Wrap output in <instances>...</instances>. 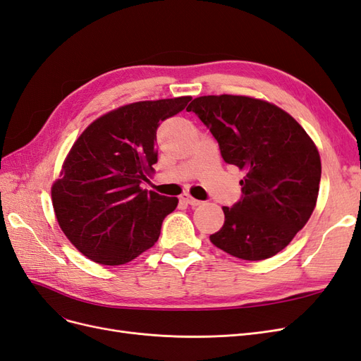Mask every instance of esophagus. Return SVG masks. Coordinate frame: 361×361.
Masks as SVG:
<instances>
[{"label":"esophagus","mask_w":361,"mask_h":361,"mask_svg":"<svg viewBox=\"0 0 361 361\" xmlns=\"http://www.w3.org/2000/svg\"><path fill=\"white\" fill-rule=\"evenodd\" d=\"M180 200L185 202L187 204H190V206H199V204H202V202L197 200V199H194L190 192H183L180 195Z\"/></svg>","instance_id":"esophagus-1"}]
</instances>
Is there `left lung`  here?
Masks as SVG:
<instances>
[{"label":"left lung","instance_id":"1","mask_svg":"<svg viewBox=\"0 0 361 361\" xmlns=\"http://www.w3.org/2000/svg\"><path fill=\"white\" fill-rule=\"evenodd\" d=\"M209 128L221 157L244 171L243 199L223 206L211 243L244 260L276 256L309 221L321 182L313 140L289 113L241 94L200 96L188 105Z\"/></svg>","mask_w":361,"mask_h":361}]
</instances>
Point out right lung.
I'll return each mask as SVG.
<instances>
[{
    "instance_id": "add662e5",
    "label": "right lung",
    "mask_w": 361,
    "mask_h": 361,
    "mask_svg": "<svg viewBox=\"0 0 361 361\" xmlns=\"http://www.w3.org/2000/svg\"><path fill=\"white\" fill-rule=\"evenodd\" d=\"M190 101L180 96L118 106L76 138L51 199L63 233L85 257L116 267L155 245L179 200L143 190L141 182L155 173L158 126Z\"/></svg>"
}]
</instances>
